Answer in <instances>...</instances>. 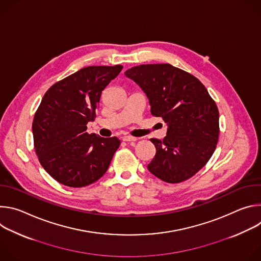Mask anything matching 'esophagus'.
Instances as JSON below:
<instances>
[{"mask_svg": "<svg viewBox=\"0 0 261 261\" xmlns=\"http://www.w3.org/2000/svg\"><path fill=\"white\" fill-rule=\"evenodd\" d=\"M137 138L136 137H133V136H123L122 137V140L123 141H135Z\"/></svg>", "mask_w": 261, "mask_h": 261, "instance_id": "obj_1", "label": "esophagus"}]
</instances>
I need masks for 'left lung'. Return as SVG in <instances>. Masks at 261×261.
<instances>
[{
	"mask_svg": "<svg viewBox=\"0 0 261 261\" xmlns=\"http://www.w3.org/2000/svg\"><path fill=\"white\" fill-rule=\"evenodd\" d=\"M125 75L146 94L152 116L168 125L163 140L150 139L156 155L147 169L169 184L189 179L216 150L220 132L216 102L198 79L170 64L135 66Z\"/></svg>",
	"mask_w": 261,
	"mask_h": 261,
	"instance_id": "obj_1",
	"label": "left lung"
}]
</instances>
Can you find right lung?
<instances>
[{
    "label": "right lung",
    "mask_w": 261,
    "mask_h": 261,
    "mask_svg": "<svg viewBox=\"0 0 261 261\" xmlns=\"http://www.w3.org/2000/svg\"><path fill=\"white\" fill-rule=\"evenodd\" d=\"M122 69V65L85 67L44 94L33 120L34 147L57 181L82 188L106 172L121 141L89 134L87 124L96 118L102 91Z\"/></svg>",
    "instance_id": "add662e5"
}]
</instances>
